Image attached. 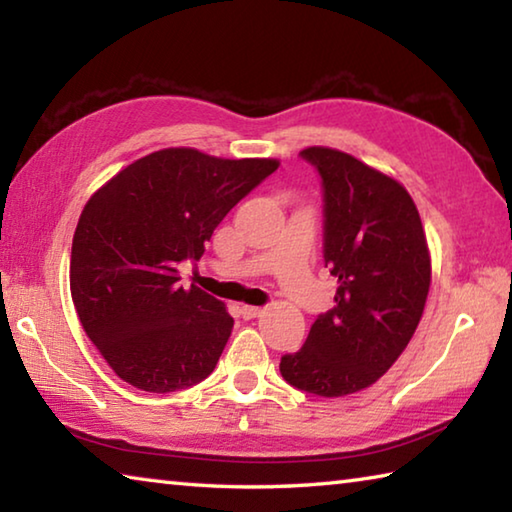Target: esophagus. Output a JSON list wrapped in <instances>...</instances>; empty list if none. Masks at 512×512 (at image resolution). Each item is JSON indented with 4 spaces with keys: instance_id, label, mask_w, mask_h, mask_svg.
Masks as SVG:
<instances>
[{
    "instance_id": "1",
    "label": "esophagus",
    "mask_w": 512,
    "mask_h": 512,
    "mask_svg": "<svg viewBox=\"0 0 512 512\" xmlns=\"http://www.w3.org/2000/svg\"><path fill=\"white\" fill-rule=\"evenodd\" d=\"M262 314H264V309H262V307H250V305L241 307V316H244L246 320H250V318H259Z\"/></svg>"
}]
</instances>
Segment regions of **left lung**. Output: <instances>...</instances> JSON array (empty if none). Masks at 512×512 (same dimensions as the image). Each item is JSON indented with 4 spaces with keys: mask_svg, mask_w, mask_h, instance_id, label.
Wrapping results in <instances>:
<instances>
[{
    "mask_svg": "<svg viewBox=\"0 0 512 512\" xmlns=\"http://www.w3.org/2000/svg\"><path fill=\"white\" fill-rule=\"evenodd\" d=\"M325 189V266L336 307L311 323L282 377L300 391L343 397L375 384L400 359L427 305L431 253L418 207L388 173L329 146H307Z\"/></svg>",
    "mask_w": 512,
    "mask_h": 512,
    "instance_id": "obj_1",
    "label": "left lung"
}]
</instances>
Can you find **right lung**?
<instances>
[{"label": "right lung", "instance_id": "obj_1", "mask_svg": "<svg viewBox=\"0 0 512 512\" xmlns=\"http://www.w3.org/2000/svg\"><path fill=\"white\" fill-rule=\"evenodd\" d=\"M280 167L189 146L153 151L85 203L72 241L69 291L88 339L119 379L176 393L214 370L235 320L225 302L180 284L223 216Z\"/></svg>", "mask_w": 512, "mask_h": 512}]
</instances>
